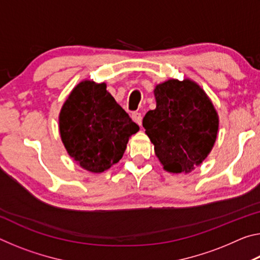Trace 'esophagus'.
Here are the masks:
<instances>
[{"mask_svg": "<svg viewBox=\"0 0 260 260\" xmlns=\"http://www.w3.org/2000/svg\"><path fill=\"white\" fill-rule=\"evenodd\" d=\"M132 119H133L139 126L142 125V114H141V112L136 111L132 113Z\"/></svg>", "mask_w": 260, "mask_h": 260, "instance_id": "34e87169", "label": "esophagus"}]
</instances>
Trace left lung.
Here are the masks:
<instances>
[{
	"label": "left lung",
	"instance_id": "1",
	"mask_svg": "<svg viewBox=\"0 0 260 260\" xmlns=\"http://www.w3.org/2000/svg\"><path fill=\"white\" fill-rule=\"evenodd\" d=\"M156 109L143 127L164 169L188 173L203 161L217 139L219 119L202 88L190 80L171 79L155 88Z\"/></svg>",
	"mask_w": 260,
	"mask_h": 260
}]
</instances>
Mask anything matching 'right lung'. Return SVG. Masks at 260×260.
<instances>
[{"label": "right lung", "mask_w": 260, "mask_h": 260, "mask_svg": "<svg viewBox=\"0 0 260 260\" xmlns=\"http://www.w3.org/2000/svg\"><path fill=\"white\" fill-rule=\"evenodd\" d=\"M138 131L139 126L108 93L105 83H79L59 114L60 138L69 155L94 173L119 161L128 139Z\"/></svg>", "instance_id": "right-lung-1"}]
</instances>
